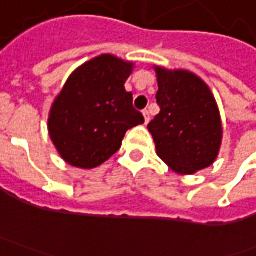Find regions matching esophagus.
Wrapping results in <instances>:
<instances>
[{
	"label": "esophagus",
	"instance_id": "34e87169",
	"mask_svg": "<svg viewBox=\"0 0 256 256\" xmlns=\"http://www.w3.org/2000/svg\"><path fill=\"white\" fill-rule=\"evenodd\" d=\"M142 115H144V121H145V125H146V124L150 122V111H148V110H144Z\"/></svg>",
	"mask_w": 256,
	"mask_h": 256
}]
</instances>
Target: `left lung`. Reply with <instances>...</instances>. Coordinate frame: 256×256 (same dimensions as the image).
I'll return each mask as SVG.
<instances>
[{
	"label": "left lung",
	"mask_w": 256,
	"mask_h": 256,
	"mask_svg": "<svg viewBox=\"0 0 256 256\" xmlns=\"http://www.w3.org/2000/svg\"><path fill=\"white\" fill-rule=\"evenodd\" d=\"M161 111L148 124L156 155L172 171L192 175L211 166L222 144L216 100L205 81L188 70L154 65Z\"/></svg>",
	"instance_id": "left-lung-1"
}]
</instances>
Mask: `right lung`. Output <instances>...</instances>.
Segmentation results:
<instances>
[{
  "label": "right lung",
  "mask_w": 256,
  "mask_h": 256,
  "mask_svg": "<svg viewBox=\"0 0 256 256\" xmlns=\"http://www.w3.org/2000/svg\"><path fill=\"white\" fill-rule=\"evenodd\" d=\"M134 65L102 54L68 76L48 114V134L65 162L96 168L121 148L128 130L144 124L124 86Z\"/></svg>",
  "instance_id": "1"
}]
</instances>
